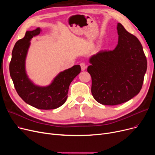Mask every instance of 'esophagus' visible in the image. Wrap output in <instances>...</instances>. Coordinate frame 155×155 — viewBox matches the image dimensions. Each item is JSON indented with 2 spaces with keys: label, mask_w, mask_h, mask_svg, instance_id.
<instances>
[{
  "label": "esophagus",
  "mask_w": 155,
  "mask_h": 155,
  "mask_svg": "<svg viewBox=\"0 0 155 155\" xmlns=\"http://www.w3.org/2000/svg\"><path fill=\"white\" fill-rule=\"evenodd\" d=\"M80 67H81V69H82V71L85 70V69L87 68V66H86L85 64L84 63H80Z\"/></svg>",
  "instance_id": "34e87169"
}]
</instances>
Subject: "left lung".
Segmentation results:
<instances>
[{"label":"left lung","instance_id":"obj_1","mask_svg":"<svg viewBox=\"0 0 155 155\" xmlns=\"http://www.w3.org/2000/svg\"><path fill=\"white\" fill-rule=\"evenodd\" d=\"M118 43L112 51H101L89 58L87 71L96 101L116 105L133 99L140 92L147 60L140 41L117 23Z\"/></svg>","mask_w":155,"mask_h":155}]
</instances>
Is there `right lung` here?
I'll return each mask as SVG.
<instances>
[{
	"label": "right lung",
	"mask_w": 155,
	"mask_h": 155,
	"mask_svg": "<svg viewBox=\"0 0 155 155\" xmlns=\"http://www.w3.org/2000/svg\"><path fill=\"white\" fill-rule=\"evenodd\" d=\"M40 28L28 31L25 36L15 43L9 64L10 75L21 98L31 106L39 109L58 108L66 102L71 82L80 73L78 64L60 72L50 85L39 86L29 78L26 70V60L31 39L40 34Z\"/></svg>",
	"instance_id": "right-lung-1"
}]
</instances>
